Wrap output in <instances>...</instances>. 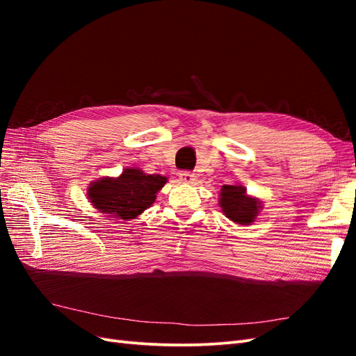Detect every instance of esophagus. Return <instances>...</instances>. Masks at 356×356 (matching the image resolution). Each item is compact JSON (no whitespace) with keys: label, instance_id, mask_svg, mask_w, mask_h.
Masks as SVG:
<instances>
[{"label":"esophagus","instance_id":"obj_1","mask_svg":"<svg viewBox=\"0 0 356 356\" xmlns=\"http://www.w3.org/2000/svg\"><path fill=\"white\" fill-rule=\"evenodd\" d=\"M178 177H179V181L184 182V184H195L196 182V175L191 174V172H188V170L179 172Z\"/></svg>","mask_w":356,"mask_h":356}]
</instances>
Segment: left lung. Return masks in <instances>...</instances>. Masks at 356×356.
<instances>
[{"label": "left lung", "mask_w": 356, "mask_h": 356, "mask_svg": "<svg viewBox=\"0 0 356 356\" xmlns=\"http://www.w3.org/2000/svg\"><path fill=\"white\" fill-rule=\"evenodd\" d=\"M220 207L225 217L236 224L248 225L255 221L263 203L246 195L242 186H222L220 191Z\"/></svg>", "instance_id": "8db88e82"}]
</instances>
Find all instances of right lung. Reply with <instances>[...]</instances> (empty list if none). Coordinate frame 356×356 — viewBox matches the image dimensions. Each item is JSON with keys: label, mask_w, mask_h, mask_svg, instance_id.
<instances>
[{"label": "right lung", "mask_w": 356, "mask_h": 356, "mask_svg": "<svg viewBox=\"0 0 356 356\" xmlns=\"http://www.w3.org/2000/svg\"><path fill=\"white\" fill-rule=\"evenodd\" d=\"M166 182V177L148 175L136 168H127L120 177H104L92 182L88 188V199L99 212L131 221L152 207L157 191Z\"/></svg>", "instance_id": "1"}]
</instances>
